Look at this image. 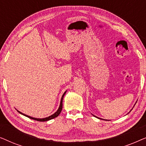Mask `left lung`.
Returning <instances> with one entry per match:
<instances>
[{
  "instance_id": "obj_1",
  "label": "left lung",
  "mask_w": 146,
  "mask_h": 146,
  "mask_svg": "<svg viewBox=\"0 0 146 146\" xmlns=\"http://www.w3.org/2000/svg\"><path fill=\"white\" fill-rule=\"evenodd\" d=\"M135 104H136V103H135ZM131 110H130V111H131ZM92 115H93V114H92ZM94 115V116H95V117H98L97 116H96V115ZM98 118H99V119H102V118H100V117H98ZM104 120H105V119H104Z\"/></svg>"
}]
</instances>
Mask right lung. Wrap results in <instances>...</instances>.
Instances as JSON below:
<instances>
[{
    "instance_id": "add662e5",
    "label": "right lung",
    "mask_w": 146,
    "mask_h": 146,
    "mask_svg": "<svg viewBox=\"0 0 146 146\" xmlns=\"http://www.w3.org/2000/svg\"><path fill=\"white\" fill-rule=\"evenodd\" d=\"M66 91H67V90H66ZM66 91L63 94L62 96V98H61V100H60V106H59L58 109L57 110V111H56V112H55L54 113H53L52 115H50V116H48V117H44V118H36V117H33L29 116V115H27V114H25V113L21 112V111H19V110H17V111H19V112L20 113H21L22 115H25V116H26V117H29V118H31V119H34V120H36V121H48V120H50V119H52L55 118V117H56L57 116H58L59 114H60V112H61L62 110V101H63L64 96L65 94L66 93Z\"/></svg>"
}]
</instances>
